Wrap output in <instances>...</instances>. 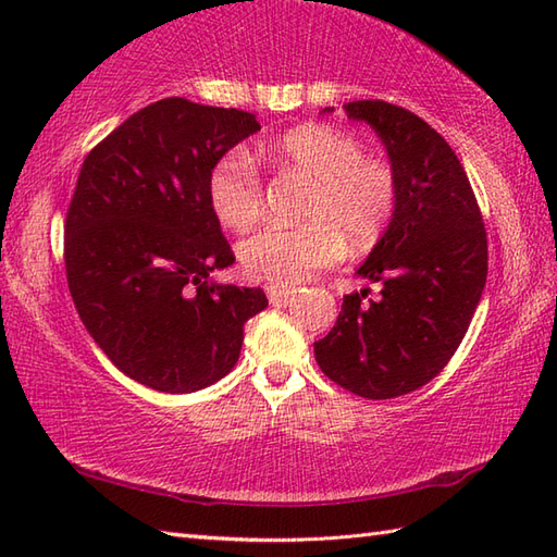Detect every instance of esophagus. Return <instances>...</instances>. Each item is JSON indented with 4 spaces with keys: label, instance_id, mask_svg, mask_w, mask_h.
I'll return each instance as SVG.
<instances>
[{
    "label": "esophagus",
    "instance_id": "1",
    "mask_svg": "<svg viewBox=\"0 0 557 557\" xmlns=\"http://www.w3.org/2000/svg\"><path fill=\"white\" fill-rule=\"evenodd\" d=\"M289 287H285V285H265V294H268V299L272 301V304H280V301H285L287 297H289Z\"/></svg>",
    "mask_w": 557,
    "mask_h": 557
}]
</instances>
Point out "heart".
<instances>
[{"instance_id": "heart-1", "label": "heart", "mask_w": 557, "mask_h": 557, "mask_svg": "<svg viewBox=\"0 0 557 557\" xmlns=\"http://www.w3.org/2000/svg\"><path fill=\"white\" fill-rule=\"evenodd\" d=\"M277 172L299 174L309 191L299 208L301 224L265 227L239 244L242 270L270 285H292L359 256L383 239L395 218L399 180L385 158L366 156L363 140L347 128L304 124L263 150ZM208 200L227 230L248 232L263 215V180L251 156L230 150L208 174Z\"/></svg>"}]
</instances>
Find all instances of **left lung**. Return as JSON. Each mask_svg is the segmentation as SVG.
Masks as SVG:
<instances>
[{
    "label": "left lung",
    "instance_id": "obj_1",
    "mask_svg": "<svg viewBox=\"0 0 557 557\" xmlns=\"http://www.w3.org/2000/svg\"><path fill=\"white\" fill-rule=\"evenodd\" d=\"M345 112L381 136L399 200L357 270L381 282V297L347 294L335 327L313 349L339 387L393 399L433 381L465 339L486 287L488 239L467 172L435 128L385 100L347 102Z\"/></svg>",
    "mask_w": 557,
    "mask_h": 557
}]
</instances>
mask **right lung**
<instances>
[{
	"label": "right lung",
	"mask_w": 557,
	"mask_h": 557,
	"mask_svg": "<svg viewBox=\"0 0 557 557\" xmlns=\"http://www.w3.org/2000/svg\"><path fill=\"white\" fill-rule=\"evenodd\" d=\"M260 132L251 112L164 98L92 148L64 224V265L83 325L108 359L160 393H196L239 359L260 287L210 282L234 263L208 200L224 152Z\"/></svg>",
	"instance_id": "right-lung-1"
}]
</instances>
